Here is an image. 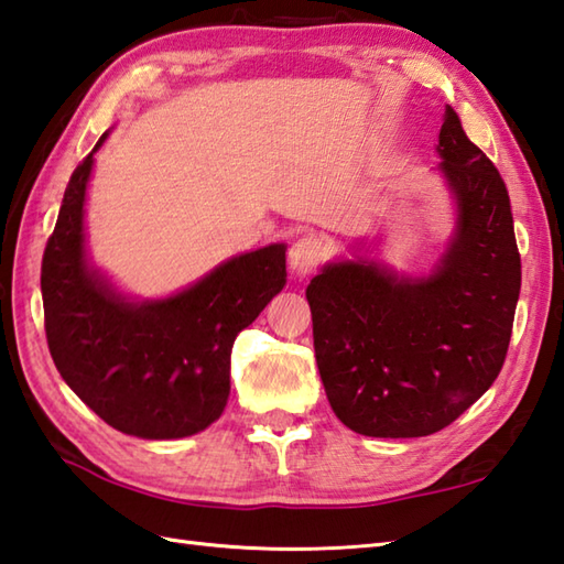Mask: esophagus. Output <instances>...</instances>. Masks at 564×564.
Masks as SVG:
<instances>
[{
    "instance_id": "1",
    "label": "esophagus",
    "mask_w": 564,
    "mask_h": 564,
    "mask_svg": "<svg viewBox=\"0 0 564 564\" xmlns=\"http://www.w3.org/2000/svg\"><path fill=\"white\" fill-rule=\"evenodd\" d=\"M322 259H325V245L313 235H303L301 239H295L289 251V263L297 275L313 273L322 263Z\"/></svg>"
}]
</instances>
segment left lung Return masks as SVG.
Masks as SVG:
<instances>
[{
  "label": "left lung",
  "instance_id": "left-lung-1",
  "mask_svg": "<svg viewBox=\"0 0 564 564\" xmlns=\"http://www.w3.org/2000/svg\"><path fill=\"white\" fill-rule=\"evenodd\" d=\"M441 170L458 230L429 279L368 261L332 263L307 285L315 358L334 414L356 434H436L477 402L509 351L521 254L505 178L451 106Z\"/></svg>",
  "mask_w": 564,
  "mask_h": 564
}]
</instances>
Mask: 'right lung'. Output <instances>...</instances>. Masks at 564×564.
<instances>
[{
    "label": "right lung",
    "instance_id": "obj_1",
    "mask_svg": "<svg viewBox=\"0 0 564 564\" xmlns=\"http://www.w3.org/2000/svg\"><path fill=\"white\" fill-rule=\"evenodd\" d=\"M72 172L41 267L55 368L106 424L140 438H182L218 419L235 337L285 285V247L235 257L170 301L133 305L87 269L82 208L94 152Z\"/></svg>",
    "mask_w": 564,
    "mask_h": 564
}]
</instances>
